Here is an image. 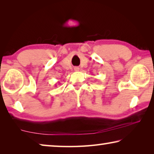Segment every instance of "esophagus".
I'll use <instances>...</instances> for the list:
<instances>
[{
	"mask_svg": "<svg viewBox=\"0 0 154 154\" xmlns=\"http://www.w3.org/2000/svg\"><path fill=\"white\" fill-rule=\"evenodd\" d=\"M74 70H75V71H79V67H75V68H74Z\"/></svg>",
	"mask_w": 154,
	"mask_h": 154,
	"instance_id": "1",
	"label": "esophagus"
}]
</instances>
